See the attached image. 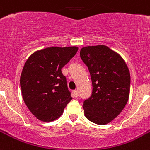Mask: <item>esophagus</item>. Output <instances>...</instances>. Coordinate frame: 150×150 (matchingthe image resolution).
I'll list each match as a JSON object with an SVG mask.
<instances>
[{"instance_id":"1","label":"esophagus","mask_w":150,"mask_h":150,"mask_svg":"<svg viewBox=\"0 0 150 150\" xmlns=\"http://www.w3.org/2000/svg\"><path fill=\"white\" fill-rule=\"evenodd\" d=\"M72 93H73V96L75 97V98H77L78 96H79V92H78L77 90H74Z\"/></svg>"}]
</instances>
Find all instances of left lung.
Returning a JSON list of instances; mask_svg holds the SVG:
<instances>
[{
  "instance_id": "1",
  "label": "left lung",
  "mask_w": 150,
  "mask_h": 150,
  "mask_svg": "<svg viewBox=\"0 0 150 150\" xmlns=\"http://www.w3.org/2000/svg\"><path fill=\"white\" fill-rule=\"evenodd\" d=\"M80 57L92 82V96L83 103L85 115L94 123L105 125L117 117L127 103L129 71L121 56L107 46L82 47Z\"/></svg>"
}]
</instances>
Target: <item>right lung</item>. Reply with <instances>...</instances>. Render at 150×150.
Wrapping results in <instances>:
<instances>
[{"label": "right lung", "mask_w": 150, "mask_h": 150, "mask_svg": "<svg viewBox=\"0 0 150 150\" xmlns=\"http://www.w3.org/2000/svg\"><path fill=\"white\" fill-rule=\"evenodd\" d=\"M78 52L77 47H51L33 53L26 61L20 85L24 103L41 121H54L72 99L62 69Z\"/></svg>", "instance_id": "add662e5"}]
</instances>
